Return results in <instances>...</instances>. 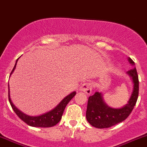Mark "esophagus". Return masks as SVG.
Returning <instances> with one entry per match:
<instances>
[{
	"instance_id": "esophagus-1",
	"label": "esophagus",
	"mask_w": 147,
	"mask_h": 147,
	"mask_svg": "<svg viewBox=\"0 0 147 147\" xmlns=\"http://www.w3.org/2000/svg\"><path fill=\"white\" fill-rule=\"evenodd\" d=\"M80 91L85 92L86 94L89 95L92 94V83H89V82H86V83H83V84L80 86Z\"/></svg>"
}]
</instances>
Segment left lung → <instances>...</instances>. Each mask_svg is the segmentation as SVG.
<instances>
[{
    "label": "left lung",
    "mask_w": 147,
    "mask_h": 147,
    "mask_svg": "<svg viewBox=\"0 0 147 147\" xmlns=\"http://www.w3.org/2000/svg\"><path fill=\"white\" fill-rule=\"evenodd\" d=\"M129 63L134 65V61L129 58ZM127 74L133 79V92L128 103L121 108H111L104 102L101 93L95 92L88 97L86 110V119L92 126L96 128H108L121 122L127 118L133 111L138 100L139 81L136 67L127 71Z\"/></svg>",
    "instance_id": "obj_1"
}]
</instances>
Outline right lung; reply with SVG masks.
Wrapping results in <instances>:
<instances>
[{
  "label": "right lung",
  "mask_w": 147,
  "mask_h": 147,
  "mask_svg": "<svg viewBox=\"0 0 147 147\" xmlns=\"http://www.w3.org/2000/svg\"><path fill=\"white\" fill-rule=\"evenodd\" d=\"M18 59H17L15 65H14V68H13L10 75H11V74H12V72H14ZM9 94V100L11 108L14 110V111L15 112L16 114L18 115V117H19L20 119H22L25 123H26L27 125L32 127H51L54 126V125H55L60 121L66 106H67V105L69 103V102L70 101L74 96H75V95L76 94V92H72L70 94H69L68 96H66L65 98L62 100V101L61 102L59 105L55 107L53 110L51 111L50 112H47V113H45V114L38 116H28V115L24 114L23 113L20 111L19 110L16 108V107L13 105V103L11 102V99H10V96H9V94Z\"/></svg>",
  "instance_id": "right-lung-1"
}]
</instances>
